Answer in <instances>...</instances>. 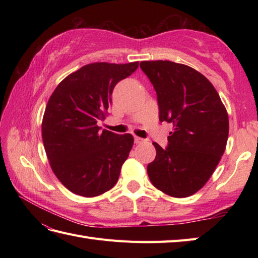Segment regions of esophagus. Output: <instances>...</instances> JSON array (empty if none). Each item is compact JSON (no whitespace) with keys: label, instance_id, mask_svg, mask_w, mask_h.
Listing matches in <instances>:
<instances>
[{"label":"esophagus","instance_id":"esophagus-1","mask_svg":"<svg viewBox=\"0 0 258 258\" xmlns=\"http://www.w3.org/2000/svg\"><path fill=\"white\" fill-rule=\"evenodd\" d=\"M144 141H145V140L139 138V136H134V142H135L136 144H140V143H142V142H144Z\"/></svg>","mask_w":258,"mask_h":258}]
</instances>
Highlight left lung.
<instances>
[{"mask_svg": "<svg viewBox=\"0 0 258 258\" xmlns=\"http://www.w3.org/2000/svg\"><path fill=\"white\" fill-rule=\"evenodd\" d=\"M157 95L161 122L172 123L166 149L153 143L155 160L147 174L157 189L173 197L200 190L221 161L228 138V115L215 87L187 65L141 62Z\"/></svg>", "mask_w": 258, "mask_h": 258, "instance_id": "8db88e82", "label": "left lung"}]
</instances>
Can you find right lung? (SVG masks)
I'll use <instances>...</instances> for the list:
<instances>
[{"label":"right lung","instance_id":"1","mask_svg":"<svg viewBox=\"0 0 258 258\" xmlns=\"http://www.w3.org/2000/svg\"><path fill=\"white\" fill-rule=\"evenodd\" d=\"M138 68L139 62L87 64L67 76L48 100L43 144L54 174L72 193L94 197L116 184L134 139L101 131L97 123L105 118L115 85Z\"/></svg>","mask_w":258,"mask_h":258}]
</instances>
